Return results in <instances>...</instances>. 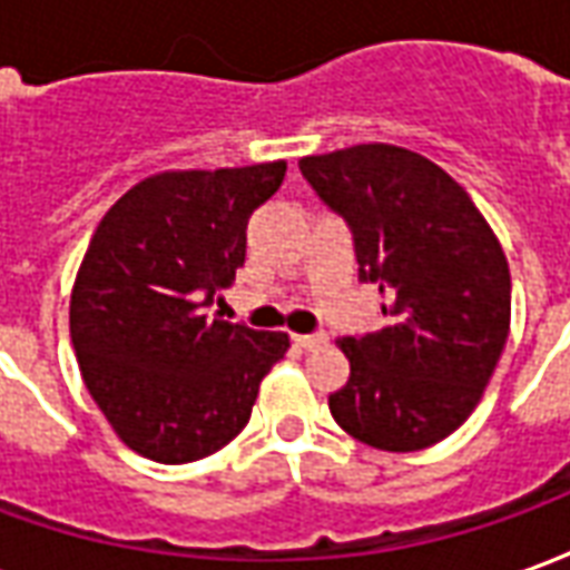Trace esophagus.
<instances>
[{
    "instance_id": "esophagus-1",
    "label": "esophagus",
    "mask_w": 570,
    "mask_h": 570,
    "mask_svg": "<svg viewBox=\"0 0 570 570\" xmlns=\"http://www.w3.org/2000/svg\"><path fill=\"white\" fill-rule=\"evenodd\" d=\"M293 342H296L298 347H305V351H311V347H321L326 345V333H311V335H293Z\"/></svg>"
}]
</instances>
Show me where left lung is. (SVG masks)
<instances>
[{
  "label": "left lung",
  "mask_w": 570,
  "mask_h": 570,
  "mask_svg": "<svg viewBox=\"0 0 570 570\" xmlns=\"http://www.w3.org/2000/svg\"><path fill=\"white\" fill-rule=\"evenodd\" d=\"M354 235L382 330L345 335L351 379L330 412L354 440L419 452L476 409L510 333V268L476 204L419 151L363 142L298 161Z\"/></svg>",
  "instance_id": "8db88e82"
}]
</instances>
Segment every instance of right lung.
Returning a JSON list of instances; mask_svg holds the SVG:
<instances>
[{
	"label": "right lung",
	"mask_w": 570,
	"mask_h": 570,
	"mask_svg": "<svg viewBox=\"0 0 570 570\" xmlns=\"http://www.w3.org/2000/svg\"><path fill=\"white\" fill-rule=\"evenodd\" d=\"M284 161L167 170L112 204L69 302L81 379L118 440L158 464L219 452L247 428L286 333L207 314L247 256V223Z\"/></svg>",
	"instance_id": "add662e5"
}]
</instances>
